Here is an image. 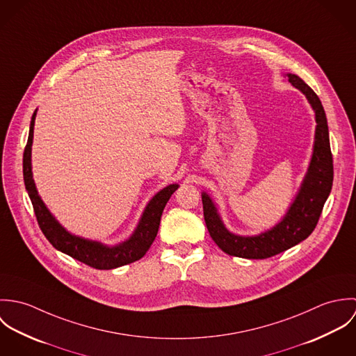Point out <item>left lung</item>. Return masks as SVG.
<instances>
[{"label":"left lung","instance_id":"left-lung-1","mask_svg":"<svg viewBox=\"0 0 356 356\" xmlns=\"http://www.w3.org/2000/svg\"><path fill=\"white\" fill-rule=\"evenodd\" d=\"M288 81L300 90L315 113V136L312 154L305 178L293 202L282 219L271 229L254 236H240L230 232L208 193H202L204 220L215 244L230 256L244 259H266L281 254L305 240L315 229L323 204L333 185V159L325 109L314 90L302 78L286 74Z\"/></svg>","mask_w":356,"mask_h":356}]
</instances>
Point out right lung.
I'll return each instance as SVG.
<instances>
[{"instance_id": "add662e5", "label": "right lung", "mask_w": 356, "mask_h": 356, "mask_svg": "<svg viewBox=\"0 0 356 356\" xmlns=\"http://www.w3.org/2000/svg\"><path fill=\"white\" fill-rule=\"evenodd\" d=\"M37 109L33 113L29 140L23 154V177L26 191L29 192L30 200L34 207V212L38 220V225L48 238L51 245L63 252L68 254L90 267L99 270H111L129 263H133L141 259L149 247L152 245L163 209L171 195L179 188L178 184H171L157 192L152 199L148 202L143 211V215L133 232V234L115 245H106L97 240H89L76 234L70 233L49 211V208L42 202L38 195L34 178H33V164H31V149H33V138H34V124H35Z\"/></svg>"}]
</instances>
